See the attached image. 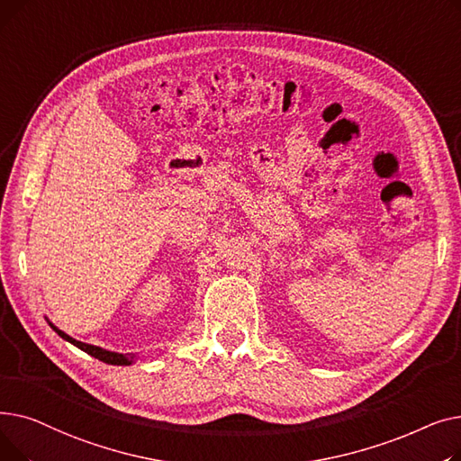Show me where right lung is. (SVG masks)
Here are the masks:
<instances>
[{
  "instance_id": "obj_1",
  "label": "right lung",
  "mask_w": 461,
  "mask_h": 461,
  "mask_svg": "<svg viewBox=\"0 0 461 461\" xmlns=\"http://www.w3.org/2000/svg\"><path fill=\"white\" fill-rule=\"evenodd\" d=\"M52 329H54V330H56V332H58V334L63 338V340L70 342L72 346H77L78 349L86 351L87 355H91V357H95V358H99V360L106 362V365H115V366H129V365H132L134 355H121V353L106 351V349H103V348H96V346H91V344H84V342H78V340H75V338H70L68 334H65L63 330L56 329L54 325H52Z\"/></svg>"
}]
</instances>
